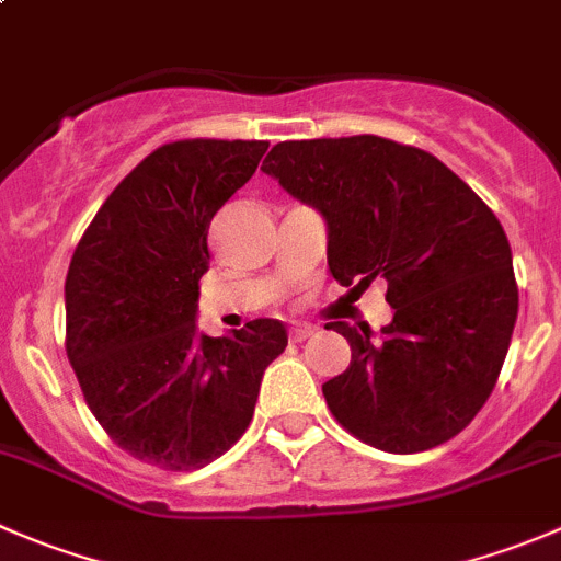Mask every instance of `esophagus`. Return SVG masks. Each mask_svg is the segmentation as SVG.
Returning a JSON list of instances; mask_svg holds the SVG:
<instances>
[{
	"label": "esophagus",
	"mask_w": 561,
	"mask_h": 561,
	"mask_svg": "<svg viewBox=\"0 0 561 561\" xmlns=\"http://www.w3.org/2000/svg\"><path fill=\"white\" fill-rule=\"evenodd\" d=\"M312 333H314L312 325H296V328H290V339H293V342H307V339L312 336Z\"/></svg>",
	"instance_id": "34e87169"
}]
</instances>
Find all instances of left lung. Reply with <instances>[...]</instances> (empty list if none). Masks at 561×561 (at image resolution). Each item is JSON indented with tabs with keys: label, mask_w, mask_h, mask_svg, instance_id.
Returning a JSON list of instances; mask_svg holds the SVG:
<instances>
[{
	"label": "left lung",
	"mask_w": 561,
	"mask_h": 561,
	"mask_svg": "<svg viewBox=\"0 0 561 561\" xmlns=\"http://www.w3.org/2000/svg\"><path fill=\"white\" fill-rule=\"evenodd\" d=\"M263 171L325 217L339 285L388 282L393 322L380 339L331 322L353 360L322 386L328 410L388 454L448 443L494 390L516 325L500 219L437 157L380 135L285 140Z\"/></svg>",
	"instance_id": "8db88e82"
}]
</instances>
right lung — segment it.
<instances>
[{
    "instance_id": "add662e5",
    "label": "right lung",
    "mask_w": 561,
    "mask_h": 561,
    "mask_svg": "<svg viewBox=\"0 0 561 561\" xmlns=\"http://www.w3.org/2000/svg\"><path fill=\"white\" fill-rule=\"evenodd\" d=\"M268 140H173L94 214L65 282V350L89 410L138 461L190 472L233 448L263 371L287 347L279 320L233 336L195 328L208 225L252 179Z\"/></svg>"
}]
</instances>
